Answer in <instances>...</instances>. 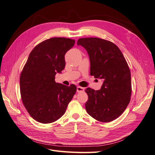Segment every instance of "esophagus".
<instances>
[{
  "label": "esophagus",
  "instance_id": "esophagus-1",
  "mask_svg": "<svg viewBox=\"0 0 155 155\" xmlns=\"http://www.w3.org/2000/svg\"><path fill=\"white\" fill-rule=\"evenodd\" d=\"M84 91V87H80V86H78L77 87V92L78 93H80V92H82Z\"/></svg>",
  "mask_w": 155,
  "mask_h": 155
}]
</instances>
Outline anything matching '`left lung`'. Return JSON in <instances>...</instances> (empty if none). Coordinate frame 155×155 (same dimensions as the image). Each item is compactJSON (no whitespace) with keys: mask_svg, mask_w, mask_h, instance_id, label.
Returning <instances> with one entry per match:
<instances>
[{"mask_svg":"<svg viewBox=\"0 0 155 155\" xmlns=\"http://www.w3.org/2000/svg\"><path fill=\"white\" fill-rule=\"evenodd\" d=\"M77 44L86 50L90 61V74L103 80L99 90L87 87L85 109L101 122L112 121L121 115L131 95L130 71L124 56L115 44L98 38H85Z\"/></svg>","mask_w":155,"mask_h":155,"instance_id":"1","label":"left lung"}]
</instances>
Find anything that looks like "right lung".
<instances>
[{
    "mask_svg": "<svg viewBox=\"0 0 155 155\" xmlns=\"http://www.w3.org/2000/svg\"><path fill=\"white\" fill-rule=\"evenodd\" d=\"M74 44L75 40L52 38L38 44L29 54L20 74V89L24 105L38 122L59 119L76 92L74 84L55 81V75L66 66L65 54Z\"/></svg>",
    "mask_w": 155,
    "mask_h": 155,
    "instance_id": "add662e5",
    "label": "right lung"
}]
</instances>
